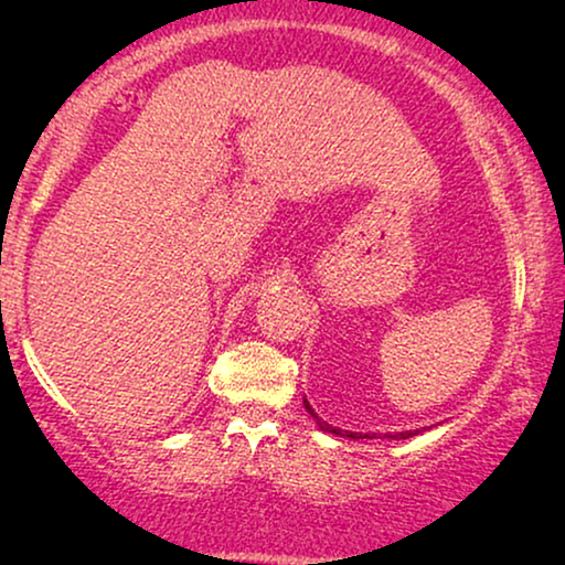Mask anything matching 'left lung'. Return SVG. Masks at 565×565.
I'll return each mask as SVG.
<instances>
[{"label":"left lung","mask_w":565,"mask_h":565,"mask_svg":"<svg viewBox=\"0 0 565 565\" xmlns=\"http://www.w3.org/2000/svg\"><path fill=\"white\" fill-rule=\"evenodd\" d=\"M303 404H306V408H308V414H311L313 416V419L316 422H319V427L323 429V431H331V435H344V437H352V439H370V435H362V431H360V435H354V431H342V429H334V427H331V424H327V422H321L319 419V416H316V412H313V408H311V404H308V401L303 398ZM416 435V431H398V435H388V437H398V439H408V437H414Z\"/></svg>","instance_id":"1"}]
</instances>
